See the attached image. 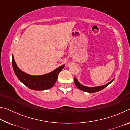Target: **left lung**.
<instances>
[{
	"label": "left lung",
	"mask_w": 130,
	"mask_h": 130,
	"mask_svg": "<svg viewBox=\"0 0 130 130\" xmlns=\"http://www.w3.org/2000/svg\"><path fill=\"white\" fill-rule=\"evenodd\" d=\"M113 81V80H112V81H110L108 83L104 85H102V86H99V87H86L84 86L79 83V81L77 80V79L74 78V83H75V85H76V87L78 88L79 89L81 90V91L86 92H88V93H94V92H97L101 91L105 88L106 87H107L109 84H111L112 81Z\"/></svg>",
	"instance_id": "8db88e82"
}]
</instances>
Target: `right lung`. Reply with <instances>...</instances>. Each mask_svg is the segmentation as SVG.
<instances>
[{"label":"right lung","instance_id":"1","mask_svg":"<svg viewBox=\"0 0 130 130\" xmlns=\"http://www.w3.org/2000/svg\"><path fill=\"white\" fill-rule=\"evenodd\" d=\"M12 63L13 69L19 80L26 87L35 91H43L51 88L56 83L59 73L65 67V65H61L53 71L43 75L32 76L26 73L19 69L13 55L12 56Z\"/></svg>","mask_w":130,"mask_h":130}]
</instances>
